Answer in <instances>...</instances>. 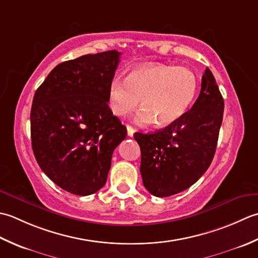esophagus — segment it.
I'll return each instance as SVG.
<instances>
[{
	"mask_svg": "<svg viewBox=\"0 0 258 258\" xmlns=\"http://www.w3.org/2000/svg\"><path fill=\"white\" fill-rule=\"evenodd\" d=\"M127 133H128V136L129 137H133L134 136V134H135V129L131 127V125H127Z\"/></svg>",
	"mask_w": 258,
	"mask_h": 258,
	"instance_id": "esophagus-1",
	"label": "esophagus"
}]
</instances>
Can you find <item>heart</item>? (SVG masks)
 Wrapping results in <instances>:
<instances>
[{"label":"heart","mask_w":258,"mask_h":258,"mask_svg":"<svg viewBox=\"0 0 258 258\" xmlns=\"http://www.w3.org/2000/svg\"><path fill=\"white\" fill-rule=\"evenodd\" d=\"M198 80L186 67L150 63L131 70L124 79L113 78L108 88V104L117 117H128L144 108L136 121L165 127L177 122L190 107L197 93Z\"/></svg>","instance_id":"b5f03b06"}]
</instances>
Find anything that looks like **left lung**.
<instances>
[{
    "label": "left lung",
    "instance_id": "1",
    "mask_svg": "<svg viewBox=\"0 0 258 258\" xmlns=\"http://www.w3.org/2000/svg\"><path fill=\"white\" fill-rule=\"evenodd\" d=\"M224 99L208 68L199 97L177 122L152 134L134 135L141 150L144 186L168 197L194 185L212 164L223 121Z\"/></svg>",
    "mask_w": 258,
    "mask_h": 258
}]
</instances>
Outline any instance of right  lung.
Returning <instances> with one entry per match:
<instances>
[{"mask_svg": "<svg viewBox=\"0 0 258 258\" xmlns=\"http://www.w3.org/2000/svg\"><path fill=\"white\" fill-rule=\"evenodd\" d=\"M120 55L112 50L62 62L35 91L30 117L34 157L55 185L73 195L104 186L113 150L127 136L108 106Z\"/></svg>", "mask_w": 258, "mask_h": 258, "instance_id": "1", "label": "right lung"}]
</instances>
